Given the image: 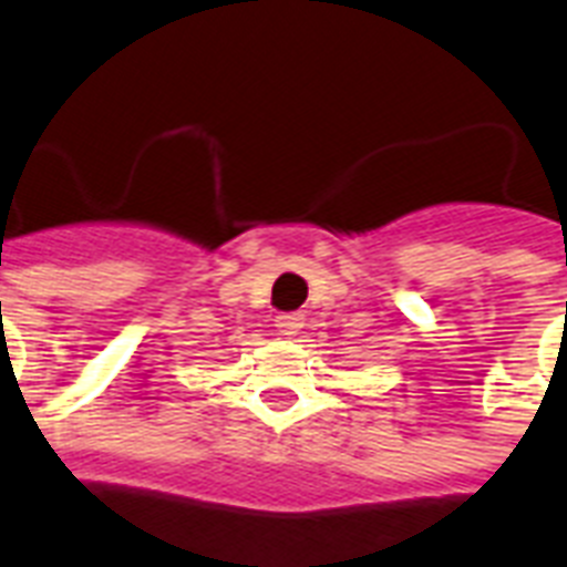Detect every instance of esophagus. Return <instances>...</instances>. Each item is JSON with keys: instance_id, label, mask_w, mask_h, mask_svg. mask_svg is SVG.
Masks as SVG:
<instances>
[{"instance_id": "34e87169", "label": "esophagus", "mask_w": 567, "mask_h": 567, "mask_svg": "<svg viewBox=\"0 0 567 567\" xmlns=\"http://www.w3.org/2000/svg\"><path fill=\"white\" fill-rule=\"evenodd\" d=\"M275 328L280 337H296L298 330L305 328V312H284L275 319Z\"/></svg>"}]
</instances>
